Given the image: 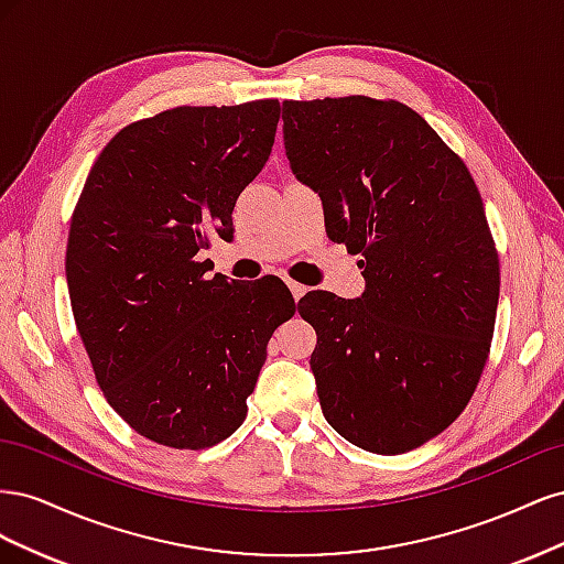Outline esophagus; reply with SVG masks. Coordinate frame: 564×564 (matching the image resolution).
I'll use <instances>...</instances> for the list:
<instances>
[{
  "mask_svg": "<svg viewBox=\"0 0 564 564\" xmlns=\"http://www.w3.org/2000/svg\"><path fill=\"white\" fill-rule=\"evenodd\" d=\"M286 286H289V292H292L294 301H299V299H301L305 292H308V286H303V284L294 282V280H286Z\"/></svg>",
  "mask_w": 564,
  "mask_h": 564,
  "instance_id": "esophagus-1",
  "label": "esophagus"
}]
</instances>
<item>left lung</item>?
Masks as SVG:
<instances>
[{
    "mask_svg": "<svg viewBox=\"0 0 564 564\" xmlns=\"http://www.w3.org/2000/svg\"><path fill=\"white\" fill-rule=\"evenodd\" d=\"M294 176L334 242L365 261L360 299L313 292L311 369L324 419L373 454H404L464 412L499 303V256L477 185L412 108L367 96L284 100Z\"/></svg>",
    "mask_w": 564,
    "mask_h": 564,
    "instance_id": "8db88e82",
    "label": "left lung"
}]
</instances>
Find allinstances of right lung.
<instances>
[{"mask_svg": "<svg viewBox=\"0 0 564 564\" xmlns=\"http://www.w3.org/2000/svg\"><path fill=\"white\" fill-rule=\"evenodd\" d=\"M278 122L272 98L164 110L119 131L84 183L65 251L75 324L110 406L158 445L240 429L268 340L296 313L282 280H207L197 261L232 237Z\"/></svg>", "mask_w": 564, "mask_h": 564, "instance_id": "obj_1", "label": "right lung"}]
</instances>
